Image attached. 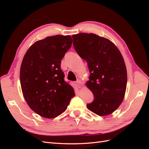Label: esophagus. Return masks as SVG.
<instances>
[{
  "label": "esophagus",
  "mask_w": 149,
  "mask_h": 149,
  "mask_svg": "<svg viewBox=\"0 0 149 149\" xmlns=\"http://www.w3.org/2000/svg\"><path fill=\"white\" fill-rule=\"evenodd\" d=\"M76 84L78 88H81V81L80 79H78L76 81Z\"/></svg>",
  "instance_id": "obj_1"
}]
</instances>
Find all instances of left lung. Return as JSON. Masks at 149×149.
I'll use <instances>...</instances> for the list:
<instances>
[{
	"label": "left lung",
	"instance_id": "obj_1",
	"mask_svg": "<svg viewBox=\"0 0 149 149\" xmlns=\"http://www.w3.org/2000/svg\"><path fill=\"white\" fill-rule=\"evenodd\" d=\"M79 56L86 61L89 72L87 86L94 100L87 104L89 110L104 116L115 111L123 102L127 86V70L120 52L107 38L94 33L72 36Z\"/></svg>",
	"mask_w": 149,
	"mask_h": 149
}]
</instances>
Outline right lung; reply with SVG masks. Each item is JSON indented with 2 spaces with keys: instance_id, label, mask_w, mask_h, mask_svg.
<instances>
[{
  "instance_id": "add662e5",
  "label": "right lung",
  "mask_w": 149,
  "mask_h": 149,
  "mask_svg": "<svg viewBox=\"0 0 149 149\" xmlns=\"http://www.w3.org/2000/svg\"><path fill=\"white\" fill-rule=\"evenodd\" d=\"M72 42L70 35L48 37L33 43L22 60L20 79L23 95L31 109L43 118L62 114L75 96L60 67Z\"/></svg>"
}]
</instances>
